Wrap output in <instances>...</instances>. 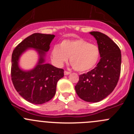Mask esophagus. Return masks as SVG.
<instances>
[{
  "label": "esophagus",
  "mask_w": 134,
  "mask_h": 134,
  "mask_svg": "<svg viewBox=\"0 0 134 134\" xmlns=\"http://www.w3.org/2000/svg\"><path fill=\"white\" fill-rule=\"evenodd\" d=\"M64 75H68V74H70V72H69V71H67V70H65L64 72Z\"/></svg>",
  "instance_id": "esophagus-1"
}]
</instances>
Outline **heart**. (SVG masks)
<instances>
[{"label":"heart","mask_w":134,"mask_h":134,"mask_svg":"<svg viewBox=\"0 0 134 134\" xmlns=\"http://www.w3.org/2000/svg\"><path fill=\"white\" fill-rule=\"evenodd\" d=\"M51 57L57 66H63L70 57V62L74 70L83 72L94 68L100 58V50L96 44L83 39L64 40L60 47L52 49Z\"/></svg>","instance_id":"heart-1"}]
</instances>
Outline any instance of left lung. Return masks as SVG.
<instances>
[{
	"label": "left lung",
	"mask_w": 134,
	"mask_h": 134,
	"mask_svg": "<svg viewBox=\"0 0 134 134\" xmlns=\"http://www.w3.org/2000/svg\"><path fill=\"white\" fill-rule=\"evenodd\" d=\"M100 50V61L87 74L80 76L75 86L76 93L85 101L97 103L111 93L119 80L121 70V51L107 35L91 31Z\"/></svg>",
	"instance_id": "8db88e82"
}]
</instances>
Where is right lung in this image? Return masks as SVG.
<instances>
[{
  "mask_svg": "<svg viewBox=\"0 0 134 134\" xmlns=\"http://www.w3.org/2000/svg\"><path fill=\"white\" fill-rule=\"evenodd\" d=\"M54 35L36 33L25 38L14 49L12 54L11 78L17 92L26 100L34 104H43L50 100L56 93L58 80L64 76V70L49 64H44V52ZM34 48L40 55L38 64L34 70L24 72L18 67L19 56L25 49Z\"/></svg>",
  "mask_w": 134,
  "mask_h": 134,
  "instance_id": "add662e5",
  "label": "right lung"
}]
</instances>
